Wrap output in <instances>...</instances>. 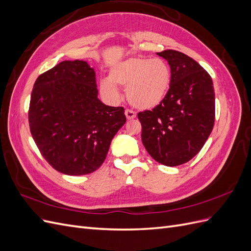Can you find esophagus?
<instances>
[{"label":"esophagus","instance_id":"1","mask_svg":"<svg viewBox=\"0 0 251 251\" xmlns=\"http://www.w3.org/2000/svg\"><path fill=\"white\" fill-rule=\"evenodd\" d=\"M125 114H126V119H128V120L134 119L136 117V113L134 111H132V110H128V109L126 110Z\"/></svg>","mask_w":251,"mask_h":251}]
</instances>
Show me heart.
I'll return each mask as SVG.
<instances>
[{
    "mask_svg": "<svg viewBox=\"0 0 251 251\" xmlns=\"http://www.w3.org/2000/svg\"><path fill=\"white\" fill-rule=\"evenodd\" d=\"M172 80L170 66L162 58L134 56L114 65L109 78L100 82V92L109 100L119 97L117 86L126 87V98L139 110L154 109L168 94Z\"/></svg>",
    "mask_w": 251,
    "mask_h": 251,
    "instance_id": "obj_1",
    "label": "heart"
}]
</instances>
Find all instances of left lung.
Here are the masks:
<instances>
[{
  "mask_svg": "<svg viewBox=\"0 0 251 251\" xmlns=\"http://www.w3.org/2000/svg\"><path fill=\"white\" fill-rule=\"evenodd\" d=\"M157 54L171 67V86L160 104L138 113L141 140L157 162L177 166L198 154L212 131L214 83L210 75L184 53L164 50Z\"/></svg>",
  "mask_w": 251,
  "mask_h": 251,
  "instance_id": "8db88e82",
  "label": "left lung"
}]
</instances>
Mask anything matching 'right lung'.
<instances>
[{"label":"right lung","instance_id":"1","mask_svg":"<svg viewBox=\"0 0 251 251\" xmlns=\"http://www.w3.org/2000/svg\"><path fill=\"white\" fill-rule=\"evenodd\" d=\"M28 115L43 157L70 176L100 168L126 121L123 107H110L98 98L94 69L79 59L64 60L37 77Z\"/></svg>","mask_w":251,"mask_h":251}]
</instances>
